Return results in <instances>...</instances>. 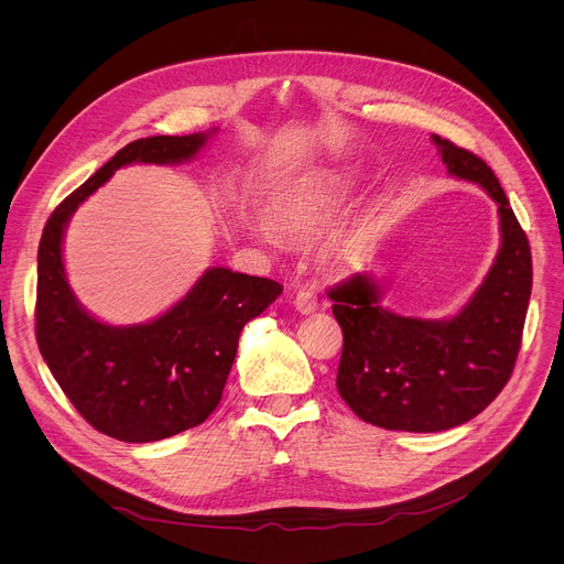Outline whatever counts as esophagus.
Returning a JSON list of instances; mask_svg holds the SVG:
<instances>
[{"instance_id": "esophagus-1", "label": "esophagus", "mask_w": 564, "mask_h": 564, "mask_svg": "<svg viewBox=\"0 0 564 564\" xmlns=\"http://www.w3.org/2000/svg\"><path fill=\"white\" fill-rule=\"evenodd\" d=\"M294 307L301 312V314H310L318 307V301H316V294L312 290H299L296 296H294Z\"/></svg>"}]
</instances>
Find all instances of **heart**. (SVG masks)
I'll list each match as a JSON object with an SVG mask.
<instances>
[{"mask_svg":"<svg viewBox=\"0 0 564 564\" xmlns=\"http://www.w3.org/2000/svg\"><path fill=\"white\" fill-rule=\"evenodd\" d=\"M346 194V185L335 174L301 178L283 187L272 200V218L288 231H310L333 216ZM252 234L265 243H274V231L265 223H254ZM348 240L337 238L335 250H344Z\"/></svg>","mask_w":564,"mask_h":564,"instance_id":"heart-1","label":"heart"}]
</instances>
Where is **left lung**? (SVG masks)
<instances>
[{"label":"left lung","instance_id":"left-lung-1","mask_svg":"<svg viewBox=\"0 0 564 564\" xmlns=\"http://www.w3.org/2000/svg\"><path fill=\"white\" fill-rule=\"evenodd\" d=\"M451 176L485 189L500 212L502 246L485 283L451 318L401 316L379 305L370 274L330 288L344 333L337 388L357 417L386 431L437 433L485 411L507 386L531 296V250L485 160L433 135Z\"/></svg>","mask_w":564,"mask_h":564}]
</instances>
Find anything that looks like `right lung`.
Listing matches in <instances>:
<instances>
[{
  "label": "right lung",
  "mask_w": 564,
  "mask_h": 564,
  "mask_svg": "<svg viewBox=\"0 0 564 564\" xmlns=\"http://www.w3.org/2000/svg\"><path fill=\"white\" fill-rule=\"evenodd\" d=\"M207 138L151 135L129 142L53 209L42 231L35 303L40 352L75 411L120 442H158L203 424L220 404L240 330L283 292L272 279L209 268L185 299L140 326H107L70 292L62 236L73 212L116 170L183 163Z\"/></svg>",
  "instance_id": "add662e5"
}]
</instances>
